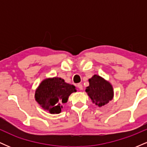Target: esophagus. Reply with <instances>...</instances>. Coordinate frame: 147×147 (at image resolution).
Wrapping results in <instances>:
<instances>
[{
    "label": "esophagus",
    "instance_id": "esophagus-1",
    "mask_svg": "<svg viewBox=\"0 0 147 147\" xmlns=\"http://www.w3.org/2000/svg\"><path fill=\"white\" fill-rule=\"evenodd\" d=\"M77 87L79 90H83V86H82V84H77Z\"/></svg>",
    "mask_w": 147,
    "mask_h": 147
}]
</instances>
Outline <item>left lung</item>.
I'll return each instance as SVG.
<instances>
[{
  "mask_svg": "<svg viewBox=\"0 0 147 147\" xmlns=\"http://www.w3.org/2000/svg\"><path fill=\"white\" fill-rule=\"evenodd\" d=\"M89 86L86 92L92 102L99 107L108 104L113 98V88L109 82L100 76L95 75L88 79Z\"/></svg>",
  "mask_w": 147,
  "mask_h": 147,
  "instance_id": "left-lung-1",
  "label": "left lung"
}]
</instances>
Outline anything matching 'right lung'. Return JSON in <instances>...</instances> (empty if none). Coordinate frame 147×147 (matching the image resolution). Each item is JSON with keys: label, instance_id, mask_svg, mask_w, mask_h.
<instances>
[{"label": "right lung", "instance_id": "obj_1", "mask_svg": "<svg viewBox=\"0 0 147 147\" xmlns=\"http://www.w3.org/2000/svg\"><path fill=\"white\" fill-rule=\"evenodd\" d=\"M75 86L65 83L59 77L45 79L35 91V99L38 104L51 114L61 112L62 104L68 102L69 96L76 92Z\"/></svg>", "mask_w": 147, "mask_h": 147}]
</instances>
